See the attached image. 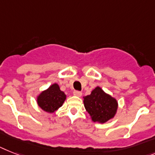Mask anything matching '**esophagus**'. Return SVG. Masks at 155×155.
Masks as SVG:
<instances>
[{
  "mask_svg": "<svg viewBox=\"0 0 155 155\" xmlns=\"http://www.w3.org/2000/svg\"><path fill=\"white\" fill-rule=\"evenodd\" d=\"M73 94L74 96H76V97H81V96L82 95V93H81L80 91H74Z\"/></svg>",
  "mask_w": 155,
  "mask_h": 155,
  "instance_id": "esophagus-1",
  "label": "esophagus"
}]
</instances>
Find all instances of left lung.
I'll return each mask as SVG.
<instances>
[{"instance_id": "left-lung-1", "label": "left lung", "mask_w": 155, "mask_h": 155, "mask_svg": "<svg viewBox=\"0 0 155 155\" xmlns=\"http://www.w3.org/2000/svg\"><path fill=\"white\" fill-rule=\"evenodd\" d=\"M83 102L92 121L99 124L114 118L118 109L117 100L100 86L96 87L89 95L83 97Z\"/></svg>"}]
</instances>
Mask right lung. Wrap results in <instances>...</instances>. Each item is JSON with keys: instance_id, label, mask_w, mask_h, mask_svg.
<instances>
[{"instance_id": "obj_1", "label": "right lung", "mask_w": 155, "mask_h": 155, "mask_svg": "<svg viewBox=\"0 0 155 155\" xmlns=\"http://www.w3.org/2000/svg\"><path fill=\"white\" fill-rule=\"evenodd\" d=\"M66 99V95L60 89L59 85L54 83L37 96L36 102L44 112L54 113L62 107Z\"/></svg>"}]
</instances>
